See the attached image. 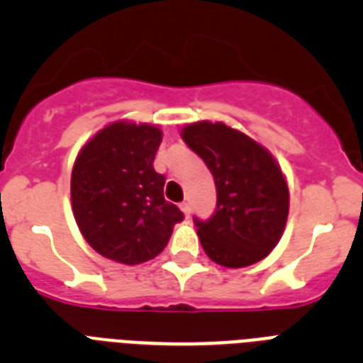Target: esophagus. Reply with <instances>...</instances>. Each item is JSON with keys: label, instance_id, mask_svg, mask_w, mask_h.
<instances>
[{"label": "esophagus", "instance_id": "34e87169", "mask_svg": "<svg viewBox=\"0 0 363 363\" xmlns=\"http://www.w3.org/2000/svg\"><path fill=\"white\" fill-rule=\"evenodd\" d=\"M179 209H182V211H184V214H185V216H191V205H189L187 203V201H184V203H179Z\"/></svg>", "mask_w": 363, "mask_h": 363}]
</instances>
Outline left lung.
I'll return each instance as SVG.
<instances>
[{"instance_id":"8db88e82","label":"left lung","mask_w":363,"mask_h":363,"mask_svg":"<svg viewBox=\"0 0 363 363\" xmlns=\"http://www.w3.org/2000/svg\"><path fill=\"white\" fill-rule=\"evenodd\" d=\"M182 138L209 167L216 185L213 216L194 218L203 251L233 269L264 259L280 242L289 214V189L277 160L221 121L187 125Z\"/></svg>"}]
</instances>
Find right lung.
Segmentation results:
<instances>
[{
    "label": "right lung",
    "mask_w": 363,
    "mask_h": 363,
    "mask_svg": "<svg viewBox=\"0 0 363 363\" xmlns=\"http://www.w3.org/2000/svg\"><path fill=\"white\" fill-rule=\"evenodd\" d=\"M162 130L114 121L83 145L72 167L70 200L83 238L118 264L138 265L165 249L184 213L163 198L154 171Z\"/></svg>",
    "instance_id": "add662e5"
}]
</instances>
